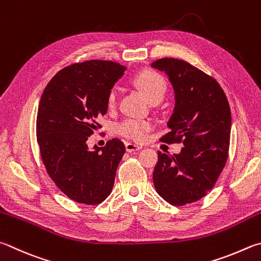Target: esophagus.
<instances>
[{"instance_id":"esophagus-1","label":"esophagus","mask_w":261,"mask_h":261,"mask_svg":"<svg viewBox=\"0 0 261 261\" xmlns=\"http://www.w3.org/2000/svg\"><path fill=\"white\" fill-rule=\"evenodd\" d=\"M125 149L126 151H129V153H132V151L139 150L140 147L134 143H125Z\"/></svg>"}]
</instances>
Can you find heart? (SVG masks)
<instances>
[{
	"instance_id": "1",
	"label": "heart",
	"mask_w": 261,
	"mask_h": 261,
	"mask_svg": "<svg viewBox=\"0 0 261 261\" xmlns=\"http://www.w3.org/2000/svg\"><path fill=\"white\" fill-rule=\"evenodd\" d=\"M134 84L137 89L144 94V97L149 102L161 101L167 91V83L165 80L160 74L149 72H141L136 75L134 79ZM116 105V91L111 90L107 97V107L113 110ZM151 129V124L149 122L143 120H135V118H126L121 122L117 126V132L121 136L125 137L127 139L135 141H143L147 132Z\"/></svg>"
}]
</instances>
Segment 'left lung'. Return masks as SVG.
<instances>
[{"instance_id":"8db88e82","label":"left lung","mask_w":261,"mask_h":261,"mask_svg":"<svg viewBox=\"0 0 261 261\" xmlns=\"http://www.w3.org/2000/svg\"><path fill=\"white\" fill-rule=\"evenodd\" d=\"M151 67L167 74L174 91L170 132L161 140L185 146L179 154L158 151L154 186L170 204L185 205L204 197L225 167L231 127L229 103L219 83L187 61L163 58Z\"/></svg>"}]
</instances>
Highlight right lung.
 Segmentation results:
<instances>
[{
    "label": "right lung",
    "instance_id": "add662e5",
    "mask_svg": "<svg viewBox=\"0 0 261 261\" xmlns=\"http://www.w3.org/2000/svg\"><path fill=\"white\" fill-rule=\"evenodd\" d=\"M126 69L114 61L89 60L59 70L42 93L36 137L42 161L61 192L77 203L106 200L125 153L120 139L89 149L88 137L100 127L107 97Z\"/></svg>",
    "mask_w": 261,
    "mask_h": 261
}]
</instances>
